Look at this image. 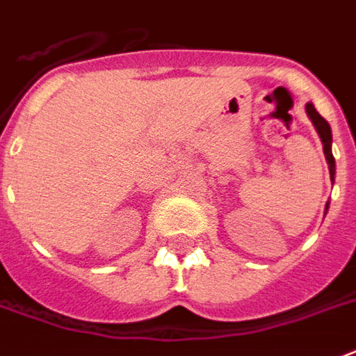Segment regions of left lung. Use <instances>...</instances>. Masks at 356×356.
Instances as JSON below:
<instances>
[{"label": "left lung", "instance_id": "1", "mask_svg": "<svg viewBox=\"0 0 356 356\" xmlns=\"http://www.w3.org/2000/svg\"><path fill=\"white\" fill-rule=\"evenodd\" d=\"M305 111H307V115L315 124L316 132H318V136H321V142H323V149H324V157H326V163H328V168H330V180L334 181V175H336V161H334V155H332V131H330V124L328 121L315 110V106L311 102L305 104ZM328 204L326 203V210H328Z\"/></svg>", "mask_w": 356, "mask_h": 356}]
</instances>
